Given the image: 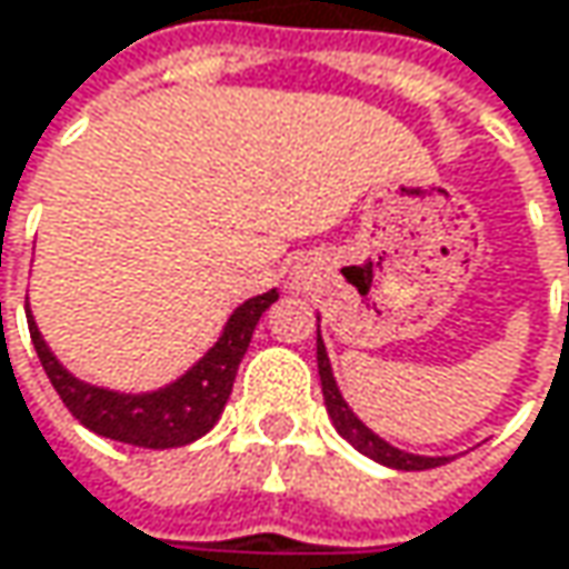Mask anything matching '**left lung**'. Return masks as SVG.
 Instances as JSON below:
<instances>
[{"label": "left lung", "instance_id": "1", "mask_svg": "<svg viewBox=\"0 0 569 569\" xmlns=\"http://www.w3.org/2000/svg\"><path fill=\"white\" fill-rule=\"evenodd\" d=\"M569 312V306H567ZM316 361H319V378H322V397H326V410L336 423V430L341 437L348 439L358 452H365L368 459L390 466V469H403V472H420V469H437L442 462H449L446 456H413V452H403L397 446H390L388 439H381L378 433H371L358 417L355 410L345 403L341 390H338L336 378H332V365H329V351L322 345V336L316 338Z\"/></svg>", "mask_w": 569, "mask_h": 569}]
</instances>
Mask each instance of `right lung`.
<instances>
[{
  "label": "right lung",
  "instance_id": "right-lung-1",
  "mask_svg": "<svg viewBox=\"0 0 569 569\" xmlns=\"http://www.w3.org/2000/svg\"><path fill=\"white\" fill-rule=\"evenodd\" d=\"M277 299L280 292L270 289L237 306L214 348H208V355L198 365H191L179 381L149 393H117V390L83 385L51 355L31 316H28V332L48 381L87 430L142 449H176L204 437L218 423L253 329Z\"/></svg>",
  "mask_w": 569,
  "mask_h": 569
}]
</instances>
